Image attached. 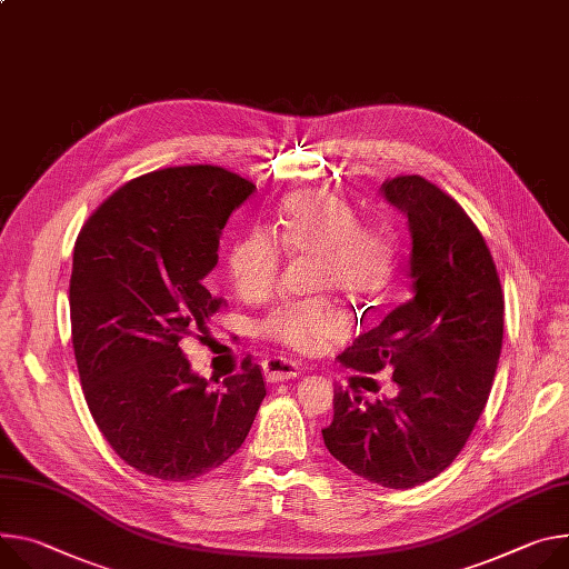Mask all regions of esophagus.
Returning a JSON list of instances; mask_svg holds the SVG:
<instances>
[{
  "instance_id": "34e87169",
  "label": "esophagus",
  "mask_w": 569,
  "mask_h": 569,
  "mask_svg": "<svg viewBox=\"0 0 569 569\" xmlns=\"http://www.w3.org/2000/svg\"><path fill=\"white\" fill-rule=\"evenodd\" d=\"M263 372H266V379L270 383H279V381H288V379H295L301 375V368L299 363H295V360H288V358H268L263 363Z\"/></svg>"
}]
</instances>
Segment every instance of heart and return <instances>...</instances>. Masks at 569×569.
Instances as JSON below:
<instances>
[{"label":"heart","mask_w":569,"mask_h":569,"mask_svg":"<svg viewBox=\"0 0 569 569\" xmlns=\"http://www.w3.org/2000/svg\"><path fill=\"white\" fill-rule=\"evenodd\" d=\"M277 237L292 256H318L316 288H336L360 297L381 288L390 268L388 238L370 224H360L351 206L333 192L311 190L286 201ZM283 253L268 231L249 229L238 236L227 256L233 288L244 299L266 297L281 270ZM266 338L295 349L313 351L338 342L349 327L338 308L327 299L283 301L258 325Z\"/></svg>","instance_id":"1"}]
</instances>
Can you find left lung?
<instances>
[{
	"mask_svg": "<svg viewBox=\"0 0 569 569\" xmlns=\"http://www.w3.org/2000/svg\"><path fill=\"white\" fill-rule=\"evenodd\" d=\"M410 233V299L360 333L340 363L392 368L397 397L363 401L336 388L325 445L347 470L392 490L453 462L486 408L503 340V295L490 249L460 206L410 174L381 186Z\"/></svg>",
	"mask_w": 569,
	"mask_h": 569,
	"instance_id": "left-lung-1",
	"label": "left lung"
}]
</instances>
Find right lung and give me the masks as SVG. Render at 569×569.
<instances>
[{
    "label": "right lung",
    "mask_w": 569,
    "mask_h": 569,
    "mask_svg": "<svg viewBox=\"0 0 569 569\" xmlns=\"http://www.w3.org/2000/svg\"><path fill=\"white\" fill-rule=\"evenodd\" d=\"M253 190L213 166L149 172L113 192L77 238L70 318L83 395L101 436L142 475L211 472L240 449L266 397L251 360L211 386L181 349L220 311L203 279Z\"/></svg>",
    "instance_id": "1"
}]
</instances>
